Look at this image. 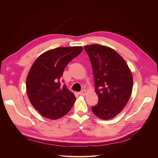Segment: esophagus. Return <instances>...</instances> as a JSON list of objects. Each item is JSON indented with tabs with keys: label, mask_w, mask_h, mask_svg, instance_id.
Returning <instances> with one entry per match:
<instances>
[{
	"label": "esophagus",
	"mask_w": 158,
	"mask_h": 158,
	"mask_svg": "<svg viewBox=\"0 0 158 158\" xmlns=\"http://www.w3.org/2000/svg\"><path fill=\"white\" fill-rule=\"evenodd\" d=\"M79 94H80V95H85V94H86V92H85V90L83 89V90L81 91V92H80Z\"/></svg>",
	"instance_id": "34e87169"
}]
</instances>
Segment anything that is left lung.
I'll list each match as a JSON object with an SVG mask.
<instances>
[{"instance_id": "obj_1", "label": "left lung", "mask_w": 158, "mask_h": 158, "mask_svg": "<svg viewBox=\"0 0 158 158\" xmlns=\"http://www.w3.org/2000/svg\"><path fill=\"white\" fill-rule=\"evenodd\" d=\"M92 63L98 103L92 107L99 118H114L125 107L133 85L132 73L118 53L110 47L98 44L84 47Z\"/></svg>"}]
</instances>
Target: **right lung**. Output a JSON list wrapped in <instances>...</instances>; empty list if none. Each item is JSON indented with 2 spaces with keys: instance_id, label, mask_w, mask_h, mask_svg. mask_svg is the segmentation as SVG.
Returning a JSON list of instances; mask_svg holds the SVG:
<instances>
[{
  "instance_id": "add662e5",
  "label": "right lung",
  "mask_w": 158,
  "mask_h": 158,
  "mask_svg": "<svg viewBox=\"0 0 158 158\" xmlns=\"http://www.w3.org/2000/svg\"><path fill=\"white\" fill-rule=\"evenodd\" d=\"M82 50V47H57L44 52L32 64L26 79L27 94L43 117L59 118L73 106L76 98L65 84L61 85V77L69 62Z\"/></svg>"
}]
</instances>
